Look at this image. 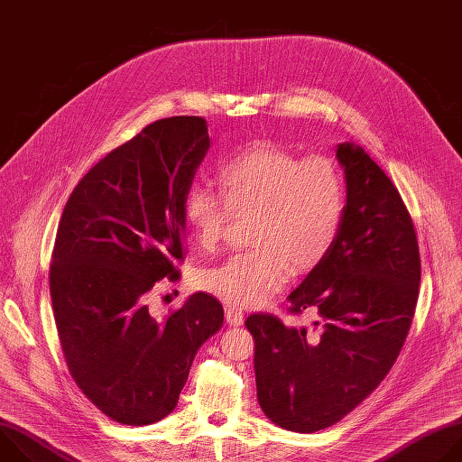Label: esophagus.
Masks as SVG:
<instances>
[{"label": "esophagus", "instance_id": "esophagus-1", "mask_svg": "<svg viewBox=\"0 0 462 462\" xmlns=\"http://www.w3.org/2000/svg\"><path fill=\"white\" fill-rule=\"evenodd\" d=\"M225 318H226V321H228L230 325H234V327H237V325H241V323L245 321V314H243L239 309H234V307H228V309L225 310Z\"/></svg>", "mask_w": 462, "mask_h": 462}]
</instances>
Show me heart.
<instances>
[{"label": "heart", "instance_id": "heart-1", "mask_svg": "<svg viewBox=\"0 0 462 462\" xmlns=\"http://www.w3.org/2000/svg\"><path fill=\"white\" fill-rule=\"evenodd\" d=\"M219 188L195 182L182 201L184 219L201 246H216L232 214L254 212L250 243L197 276V287L236 307H257L289 274L309 273L335 246L346 214L338 166L274 143H257L219 166Z\"/></svg>", "mask_w": 462, "mask_h": 462}]
</instances>
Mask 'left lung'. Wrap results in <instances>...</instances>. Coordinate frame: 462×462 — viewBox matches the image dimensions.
<instances>
[{"label": "left lung", "mask_w": 462, "mask_h": 462, "mask_svg": "<svg viewBox=\"0 0 462 462\" xmlns=\"http://www.w3.org/2000/svg\"><path fill=\"white\" fill-rule=\"evenodd\" d=\"M337 159L347 184L338 239L289 294V312L314 314L312 331L263 312L245 321L255 342L259 406L298 433L337 424L378 387L419 298V243L399 189L353 143L338 144Z\"/></svg>", "instance_id": "8db88e82"}]
</instances>
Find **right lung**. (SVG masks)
I'll list each match as a JSON object with an SVG mask.
<instances>
[{
  "label": "right lung",
  "mask_w": 462,
  "mask_h": 462,
  "mask_svg": "<svg viewBox=\"0 0 462 462\" xmlns=\"http://www.w3.org/2000/svg\"><path fill=\"white\" fill-rule=\"evenodd\" d=\"M208 148L205 118L157 120L98 161L60 217L49 287L61 351L86 397L125 426L175 410L195 353L223 325L205 292L162 319L146 305L162 278H180L182 201Z\"/></svg>",
  "instance_id": "add662e5"
}]
</instances>
